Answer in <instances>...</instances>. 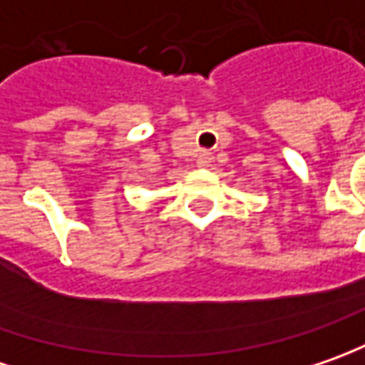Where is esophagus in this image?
<instances>
[{
    "mask_svg": "<svg viewBox=\"0 0 365 365\" xmlns=\"http://www.w3.org/2000/svg\"><path fill=\"white\" fill-rule=\"evenodd\" d=\"M212 153H207V151H202L197 159H195V163H197V168H210L212 165Z\"/></svg>",
    "mask_w": 365,
    "mask_h": 365,
    "instance_id": "obj_1",
    "label": "esophagus"
}]
</instances>
